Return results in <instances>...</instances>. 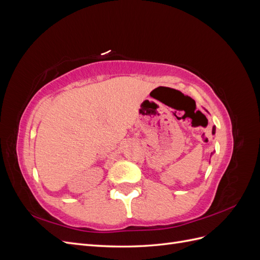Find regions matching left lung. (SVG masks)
<instances>
[{"instance_id": "left-lung-1", "label": "left lung", "mask_w": 260, "mask_h": 260, "mask_svg": "<svg viewBox=\"0 0 260 260\" xmlns=\"http://www.w3.org/2000/svg\"><path fill=\"white\" fill-rule=\"evenodd\" d=\"M215 132H216V128L212 127V135H215Z\"/></svg>"}]
</instances>
